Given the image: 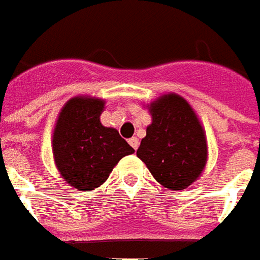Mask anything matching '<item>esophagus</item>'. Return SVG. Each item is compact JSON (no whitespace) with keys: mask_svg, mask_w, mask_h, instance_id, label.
Segmentation results:
<instances>
[{"mask_svg":"<svg viewBox=\"0 0 260 260\" xmlns=\"http://www.w3.org/2000/svg\"><path fill=\"white\" fill-rule=\"evenodd\" d=\"M128 142H129L131 146L135 149V150L138 149V146H139V139H138V138H135V136H134V138H131Z\"/></svg>","mask_w":260,"mask_h":260,"instance_id":"34e87169","label":"esophagus"}]
</instances>
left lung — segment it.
Returning <instances> with one entry per match:
<instances>
[{"label":"left lung","mask_w":260,"mask_h":260,"mask_svg":"<svg viewBox=\"0 0 260 260\" xmlns=\"http://www.w3.org/2000/svg\"><path fill=\"white\" fill-rule=\"evenodd\" d=\"M146 128L136 155L161 186L184 190L199 177L207 161V141L199 118L186 100L168 94L149 107Z\"/></svg>","instance_id":"left-lung-1"}]
</instances>
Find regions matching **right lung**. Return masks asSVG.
Instances as JSON below:
<instances>
[{
    "instance_id": "obj_1",
    "label": "right lung",
    "mask_w": 260,
    "mask_h": 260,
    "mask_svg": "<svg viewBox=\"0 0 260 260\" xmlns=\"http://www.w3.org/2000/svg\"><path fill=\"white\" fill-rule=\"evenodd\" d=\"M103 110V100L76 97L67 101L56 122V166L63 179L80 191L101 186L118 161L134 153L117 129L100 122Z\"/></svg>"
}]
</instances>
